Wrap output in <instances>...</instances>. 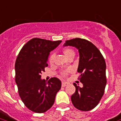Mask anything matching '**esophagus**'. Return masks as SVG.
<instances>
[{"mask_svg": "<svg viewBox=\"0 0 121 121\" xmlns=\"http://www.w3.org/2000/svg\"><path fill=\"white\" fill-rule=\"evenodd\" d=\"M69 83H67V82H65V81H63L62 83H61V86H63V87H64V86H66L67 85H68Z\"/></svg>", "mask_w": 121, "mask_h": 121, "instance_id": "obj_1", "label": "esophagus"}]
</instances>
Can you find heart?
<instances>
[{
    "label": "heart",
    "instance_id": "obj_1",
    "mask_svg": "<svg viewBox=\"0 0 121 121\" xmlns=\"http://www.w3.org/2000/svg\"><path fill=\"white\" fill-rule=\"evenodd\" d=\"M63 54H65V56L68 58L69 57L70 55H74V51L71 49H69V48H67V49H65L63 50ZM55 56H56V54L54 52H52L50 55H49V58H48V62L49 63H52L54 62V58H55ZM72 69H68L65 70H63L62 72H61V76L63 77L66 76L68 74V73H69L72 71Z\"/></svg>",
    "mask_w": 121,
    "mask_h": 121
}]
</instances>
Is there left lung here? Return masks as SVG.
Segmentation results:
<instances>
[{"mask_svg":"<svg viewBox=\"0 0 121 121\" xmlns=\"http://www.w3.org/2000/svg\"><path fill=\"white\" fill-rule=\"evenodd\" d=\"M78 49L79 61L78 72L82 88L74 83L76 92L71 96L75 108L81 111L92 110L99 104L104 92L106 84V63L97 47L88 40L76 38L67 40L64 46Z\"/></svg>","mask_w":121,"mask_h":121,"instance_id":"left-lung-1","label":"left lung"}]
</instances>
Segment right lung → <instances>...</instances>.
Here are the masks:
<instances>
[{"mask_svg": "<svg viewBox=\"0 0 121 121\" xmlns=\"http://www.w3.org/2000/svg\"><path fill=\"white\" fill-rule=\"evenodd\" d=\"M61 40L35 38L24 45L15 61V82L25 106L36 113H44L53 105L61 86L57 78L49 81L41 79L47 67L49 52L60 44Z\"/></svg>", "mask_w": 121, "mask_h": 121, "instance_id": "add662e5", "label": "right lung"}]
</instances>
